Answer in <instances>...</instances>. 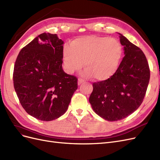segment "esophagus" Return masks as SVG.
I'll return each instance as SVG.
<instances>
[{
  "mask_svg": "<svg viewBox=\"0 0 160 160\" xmlns=\"http://www.w3.org/2000/svg\"><path fill=\"white\" fill-rule=\"evenodd\" d=\"M84 83V81L82 79H78V85H81V84H83Z\"/></svg>",
  "mask_w": 160,
  "mask_h": 160,
  "instance_id": "1",
  "label": "esophagus"
}]
</instances>
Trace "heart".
Returning a JSON list of instances; mask_svg holds the SVG:
<instances>
[{"instance_id":"b5f03b06","label":"heart","mask_w":160,"mask_h":160,"mask_svg":"<svg viewBox=\"0 0 160 160\" xmlns=\"http://www.w3.org/2000/svg\"><path fill=\"white\" fill-rule=\"evenodd\" d=\"M123 54L122 47L115 38L88 36L75 38L62 52L65 70L72 73L83 67L85 77L93 76L98 81L110 79L118 70Z\"/></svg>"}]
</instances>
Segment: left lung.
Returning <instances> with one entry per match:
<instances>
[{"label":"left lung","instance_id":"obj_1","mask_svg":"<svg viewBox=\"0 0 160 160\" xmlns=\"http://www.w3.org/2000/svg\"><path fill=\"white\" fill-rule=\"evenodd\" d=\"M119 34L125 56L110 79L93 83L89 99L95 112L109 122L123 119L138 109L143 102L150 78L143 52Z\"/></svg>","mask_w":160,"mask_h":160}]
</instances>
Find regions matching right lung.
I'll list each match as a JSON object with an SVG mask.
<instances>
[{"mask_svg":"<svg viewBox=\"0 0 160 160\" xmlns=\"http://www.w3.org/2000/svg\"><path fill=\"white\" fill-rule=\"evenodd\" d=\"M63 41L56 34L42 33L19 52L13 83L27 113L49 122L63 115L77 89V78L62 68Z\"/></svg>","mask_w":160,"mask_h":160,"instance_id":"add662e5","label":"right lung"}]
</instances>
